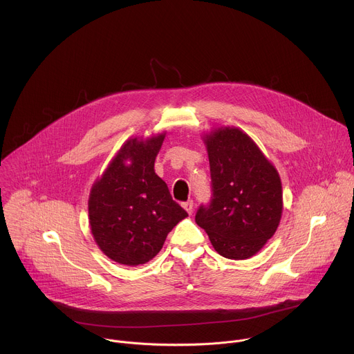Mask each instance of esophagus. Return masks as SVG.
<instances>
[{
  "label": "esophagus",
  "mask_w": 354,
  "mask_h": 354,
  "mask_svg": "<svg viewBox=\"0 0 354 354\" xmlns=\"http://www.w3.org/2000/svg\"><path fill=\"white\" fill-rule=\"evenodd\" d=\"M183 208L187 211L189 215H192L193 214V200H189V201L183 203Z\"/></svg>",
  "instance_id": "34e87169"
}]
</instances>
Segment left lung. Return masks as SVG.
<instances>
[{
  "instance_id": "8db88e82",
  "label": "left lung",
  "mask_w": 354,
  "mask_h": 354,
  "mask_svg": "<svg viewBox=\"0 0 354 354\" xmlns=\"http://www.w3.org/2000/svg\"><path fill=\"white\" fill-rule=\"evenodd\" d=\"M212 197L196 223L215 251L227 259H248L276 233L283 214L281 180L274 165L241 129L222 127L204 136Z\"/></svg>"
}]
</instances>
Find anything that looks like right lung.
<instances>
[{
  "mask_svg": "<svg viewBox=\"0 0 354 354\" xmlns=\"http://www.w3.org/2000/svg\"><path fill=\"white\" fill-rule=\"evenodd\" d=\"M164 138L165 132L127 140L91 189V232L102 252L117 263L149 262L161 251L168 233L187 216L154 172Z\"/></svg>",
  "mask_w": 354,
  "mask_h": 354,
  "instance_id": "right-lung-1",
  "label": "right lung"
}]
</instances>
